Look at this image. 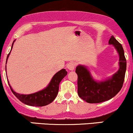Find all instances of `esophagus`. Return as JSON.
Instances as JSON below:
<instances>
[{"instance_id": "esophagus-1", "label": "esophagus", "mask_w": 133, "mask_h": 133, "mask_svg": "<svg viewBox=\"0 0 133 133\" xmlns=\"http://www.w3.org/2000/svg\"><path fill=\"white\" fill-rule=\"evenodd\" d=\"M75 65H76V63L75 62H71L68 63V64L67 65V68H68L69 71H73L74 69H75Z\"/></svg>"}]
</instances>
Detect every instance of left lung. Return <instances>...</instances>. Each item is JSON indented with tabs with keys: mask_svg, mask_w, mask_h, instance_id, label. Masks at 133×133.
I'll list each match as a JSON object with an SVG mask.
<instances>
[{
	"mask_svg": "<svg viewBox=\"0 0 133 133\" xmlns=\"http://www.w3.org/2000/svg\"><path fill=\"white\" fill-rule=\"evenodd\" d=\"M114 44L119 54L120 68L112 78L104 82H97L92 79L89 71L83 65L76 67L78 75V94L80 98L89 103H99L114 97L121 90L125 78L126 59L122 46L114 36L109 40Z\"/></svg>",
	"mask_w": 133,
	"mask_h": 133,
	"instance_id": "1",
	"label": "left lung"
}]
</instances>
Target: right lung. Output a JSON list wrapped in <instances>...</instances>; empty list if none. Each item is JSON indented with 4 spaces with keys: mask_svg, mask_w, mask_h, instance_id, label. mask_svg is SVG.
<instances>
[{
    "mask_svg": "<svg viewBox=\"0 0 133 133\" xmlns=\"http://www.w3.org/2000/svg\"><path fill=\"white\" fill-rule=\"evenodd\" d=\"M12 45H13V43H12L11 49L12 48ZM9 55V54H8V57ZM67 73L68 72L65 71V69H61L54 75L50 84L46 89L41 91L36 92V93L32 94L23 95L16 93L12 90L9 83H9L11 91L13 93V94L22 103L29 106L43 107V106L48 105L55 99L58 94V86H59L60 82L66 76Z\"/></svg>",
    "mask_w": 133,
    "mask_h": 133,
    "instance_id": "right-lung-1",
    "label": "right lung"
}]
</instances>
